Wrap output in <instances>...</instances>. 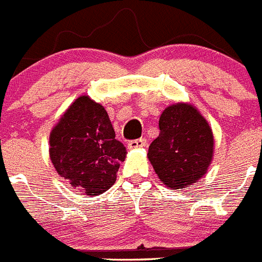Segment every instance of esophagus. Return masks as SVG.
Here are the masks:
<instances>
[{
	"instance_id": "obj_1",
	"label": "esophagus",
	"mask_w": 262,
	"mask_h": 262,
	"mask_svg": "<svg viewBox=\"0 0 262 262\" xmlns=\"http://www.w3.org/2000/svg\"><path fill=\"white\" fill-rule=\"evenodd\" d=\"M128 146L130 149H136V147H146L147 146V141L146 138H138V140H132L129 141Z\"/></svg>"
}]
</instances>
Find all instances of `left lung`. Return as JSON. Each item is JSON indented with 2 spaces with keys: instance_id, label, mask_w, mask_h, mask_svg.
<instances>
[{
  "instance_id": "obj_1",
  "label": "left lung",
  "mask_w": 262,
  "mask_h": 262,
  "mask_svg": "<svg viewBox=\"0 0 262 262\" xmlns=\"http://www.w3.org/2000/svg\"><path fill=\"white\" fill-rule=\"evenodd\" d=\"M212 153V130L203 116L188 104H177L159 117V136L147 157L162 183L178 190L206 174Z\"/></svg>"
}]
</instances>
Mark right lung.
Returning a JSON list of instances; mask_svg holds the SVG:
<instances>
[{
  "mask_svg": "<svg viewBox=\"0 0 262 262\" xmlns=\"http://www.w3.org/2000/svg\"><path fill=\"white\" fill-rule=\"evenodd\" d=\"M125 154L104 106L88 96L75 100L50 136V158L58 174L90 196L112 187Z\"/></svg>",
  "mask_w": 262,
  "mask_h": 262,
  "instance_id": "right-lung-1",
  "label": "right lung"
}]
</instances>
